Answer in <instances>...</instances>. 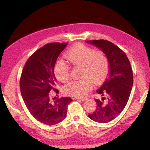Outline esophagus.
Masks as SVG:
<instances>
[{
	"instance_id": "esophagus-1",
	"label": "esophagus",
	"mask_w": 150,
	"mask_h": 150,
	"mask_svg": "<svg viewBox=\"0 0 150 150\" xmlns=\"http://www.w3.org/2000/svg\"><path fill=\"white\" fill-rule=\"evenodd\" d=\"M76 98H77V99H80V100H83V101L87 100V98H86V97H77Z\"/></svg>"
}]
</instances>
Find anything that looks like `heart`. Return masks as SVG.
Masks as SVG:
<instances>
[{"instance_id": "heart-1", "label": "heart", "mask_w": 150, "mask_h": 150, "mask_svg": "<svg viewBox=\"0 0 150 150\" xmlns=\"http://www.w3.org/2000/svg\"><path fill=\"white\" fill-rule=\"evenodd\" d=\"M66 59L73 65L82 66L79 80L72 81L63 87L66 95L82 97L92 89L93 83L98 84L106 78L108 72L107 57L102 51H95L82 44L74 45L67 51ZM54 73L61 82L69 80L70 68L63 60H58L54 66Z\"/></svg>"}]
</instances>
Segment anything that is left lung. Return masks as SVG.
Masks as SVG:
<instances>
[{
	"instance_id": "obj_1",
	"label": "left lung",
	"mask_w": 150,
	"mask_h": 150,
	"mask_svg": "<svg viewBox=\"0 0 150 150\" xmlns=\"http://www.w3.org/2000/svg\"><path fill=\"white\" fill-rule=\"evenodd\" d=\"M86 42L102 50L108 61V77L96 91L102 98L95 99V110L88 115L96 122L107 123L117 117L128 103L133 85L132 69L125 53L112 42L105 40Z\"/></svg>"
}]
</instances>
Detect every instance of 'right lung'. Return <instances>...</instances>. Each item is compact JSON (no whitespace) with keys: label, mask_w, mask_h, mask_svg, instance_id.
I'll list each match as a JSON object with an SVG mask.
<instances>
[{"label":"right lung","mask_w":150,"mask_h":150,"mask_svg":"<svg viewBox=\"0 0 150 150\" xmlns=\"http://www.w3.org/2000/svg\"><path fill=\"white\" fill-rule=\"evenodd\" d=\"M67 45V42L51 43L35 51L28 59L20 77V91L27 108L36 120L46 125L64 120L67 106L73 100L62 97L52 101L50 93L52 89L59 93L55 88L54 66Z\"/></svg>","instance_id":"right-lung-1"}]
</instances>
